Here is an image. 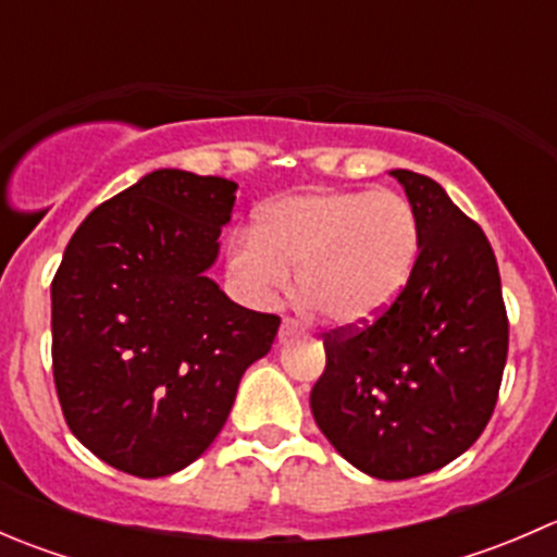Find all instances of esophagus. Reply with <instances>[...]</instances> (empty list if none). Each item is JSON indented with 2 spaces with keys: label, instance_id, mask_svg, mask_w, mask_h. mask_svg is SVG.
Masks as SVG:
<instances>
[{
  "label": "esophagus",
  "instance_id": "1",
  "mask_svg": "<svg viewBox=\"0 0 557 557\" xmlns=\"http://www.w3.org/2000/svg\"><path fill=\"white\" fill-rule=\"evenodd\" d=\"M296 334H299V323L294 318H283V323H280V342L290 339Z\"/></svg>",
  "mask_w": 557,
  "mask_h": 557
}]
</instances>
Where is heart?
Instances as JSON below:
<instances>
[{
  "label": "heart",
  "mask_w": 557,
  "mask_h": 557,
  "mask_svg": "<svg viewBox=\"0 0 557 557\" xmlns=\"http://www.w3.org/2000/svg\"><path fill=\"white\" fill-rule=\"evenodd\" d=\"M420 256V218L393 190L312 188L267 201L252 239L228 252L234 280L256 299L288 285L339 329L374 323L396 305Z\"/></svg>",
  "instance_id": "obj_1"
}]
</instances>
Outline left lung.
Returning <instances> with one entry per match:
<instances>
[{
    "mask_svg": "<svg viewBox=\"0 0 557 557\" xmlns=\"http://www.w3.org/2000/svg\"><path fill=\"white\" fill-rule=\"evenodd\" d=\"M420 218V256L383 318L325 334L314 423L377 480H409L469 450L491 420L509 323L485 232L440 183L393 170Z\"/></svg>",
    "mask_w": 557,
    "mask_h": 557,
    "instance_id": "8db88e82",
    "label": "left lung"
}]
</instances>
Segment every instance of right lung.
Here are the masks:
<instances>
[{
  "label": "right lung",
  "instance_id": "add662e5",
  "mask_svg": "<svg viewBox=\"0 0 557 557\" xmlns=\"http://www.w3.org/2000/svg\"><path fill=\"white\" fill-rule=\"evenodd\" d=\"M237 183L156 170L99 205L50 285L53 380L72 434L153 480L215 442L245 369L272 350L277 314L228 299L207 269Z\"/></svg>",
  "mask_w": 557,
  "mask_h": 557
}]
</instances>
